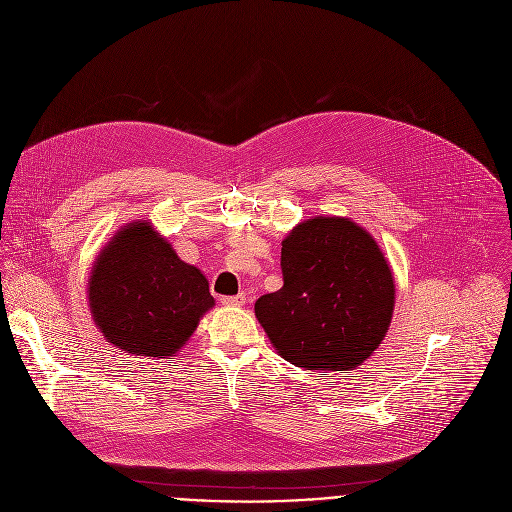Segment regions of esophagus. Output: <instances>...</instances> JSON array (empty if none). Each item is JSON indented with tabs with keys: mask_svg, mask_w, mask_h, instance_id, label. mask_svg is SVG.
I'll list each match as a JSON object with an SVG mask.
<instances>
[{
	"mask_svg": "<svg viewBox=\"0 0 512 512\" xmlns=\"http://www.w3.org/2000/svg\"><path fill=\"white\" fill-rule=\"evenodd\" d=\"M221 302H223V306H243L245 304V296L243 294H239V296H225V298H221Z\"/></svg>",
	"mask_w": 512,
	"mask_h": 512,
	"instance_id": "obj_1",
	"label": "esophagus"
}]
</instances>
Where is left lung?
I'll list each match as a JSON object with an SVG mask.
<instances>
[{"mask_svg": "<svg viewBox=\"0 0 512 512\" xmlns=\"http://www.w3.org/2000/svg\"><path fill=\"white\" fill-rule=\"evenodd\" d=\"M283 287L255 302L273 348L306 371H354L385 340L395 279L375 237L346 216H312L281 241Z\"/></svg>", "mask_w": 512, "mask_h": 512, "instance_id": "obj_1", "label": "left lung"}]
</instances>
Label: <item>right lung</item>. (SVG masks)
Returning <instances> with one entry per match:
<instances>
[{"label": "right lung", "mask_w": 512, "mask_h": 512, "mask_svg": "<svg viewBox=\"0 0 512 512\" xmlns=\"http://www.w3.org/2000/svg\"><path fill=\"white\" fill-rule=\"evenodd\" d=\"M87 298L109 344L156 360L176 356L214 308L206 275L182 261L150 221H131L105 243Z\"/></svg>", "instance_id": "add662e5"}]
</instances>
